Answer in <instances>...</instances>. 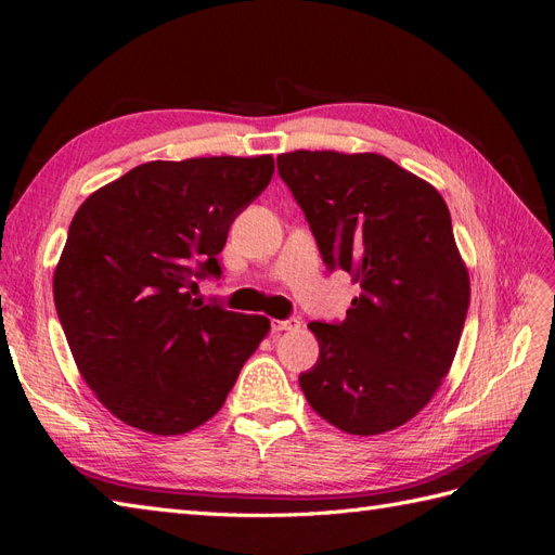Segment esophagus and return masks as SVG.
Returning <instances> with one entry per match:
<instances>
[{"instance_id":"obj_1","label":"esophagus","mask_w":555,"mask_h":555,"mask_svg":"<svg viewBox=\"0 0 555 555\" xmlns=\"http://www.w3.org/2000/svg\"><path fill=\"white\" fill-rule=\"evenodd\" d=\"M300 322L298 319H273L271 322V331L273 333H282V331H298Z\"/></svg>"}]
</instances>
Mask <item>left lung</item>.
I'll list each match as a JSON object with an SVG mask.
<instances>
[{"label":"left lung","instance_id":"8db88e82","mask_svg":"<svg viewBox=\"0 0 555 555\" xmlns=\"http://www.w3.org/2000/svg\"><path fill=\"white\" fill-rule=\"evenodd\" d=\"M278 171L324 263L361 287L343 324H308L319 359L300 389L349 435L408 424L447 377L469 306L444 198L377 153L294 150L278 157Z\"/></svg>","mask_w":555,"mask_h":555}]
</instances>
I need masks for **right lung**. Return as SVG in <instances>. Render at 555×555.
Here are the masks:
<instances>
[{
  "label": "right lung",
  "mask_w": 555,
  "mask_h": 555,
  "mask_svg": "<svg viewBox=\"0 0 555 555\" xmlns=\"http://www.w3.org/2000/svg\"><path fill=\"white\" fill-rule=\"evenodd\" d=\"M273 171L271 155L157 159L76 210L55 308L82 379L127 426L166 438L206 424L271 331L192 294L196 278L222 275L229 227Z\"/></svg>",
  "instance_id": "add662e5"
}]
</instances>
